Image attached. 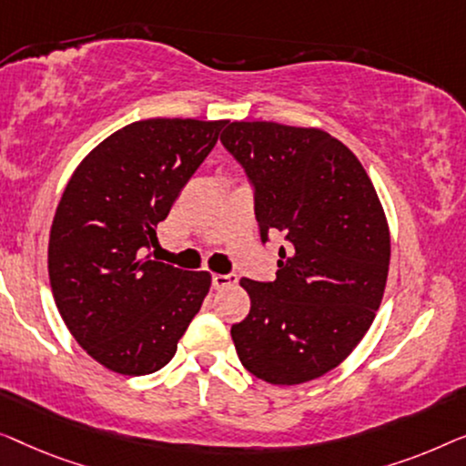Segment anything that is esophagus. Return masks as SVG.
<instances>
[{
	"mask_svg": "<svg viewBox=\"0 0 466 466\" xmlns=\"http://www.w3.org/2000/svg\"><path fill=\"white\" fill-rule=\"evenodd\" d=\"M236 274H213V287L215 289H226V287L236 285Z\"/></svg>",
	"mask_w": 466,
	"mask_h": 466,
	"instance_id": "esophagus-1",
	"label": "esophagus"
}]
</instances>
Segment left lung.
<instances>
[{"label":"left lung","instance_id":"left-lung-1","mask_svg":"<svg viewBox=\"0 0 466 466\" xmlns=\"http://www.w3.org/2000/svg\"><path fill=\"white\" fill-rule=\"evenodd\" d=\"M221 143L253 186L261 242L279 230L277 279H242L240 363L270 384L320 378L355 350L384 296L390 234L357 156L320 128L228 122Z\"/></svg>","mask_w":466,"mask_h":466}]
</instances>
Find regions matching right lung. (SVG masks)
<instances>
[{"mask_svg": "<svg viewBox=\"0 0 466 466\" xmlns=\"http://www.w3.org/2000/svg\"><path fill=\"white\" fill-rule=\"evenodd\" d=\"M226 124L133 122L99 143L65 187L48 242L52 296L76 342L111 371L162 370L208 293V272L143 253Z\"/></svg>", "mask_w": 466, "mask_h": 466, "instance_id": "1", "label": "right lung"}]
</instances>
